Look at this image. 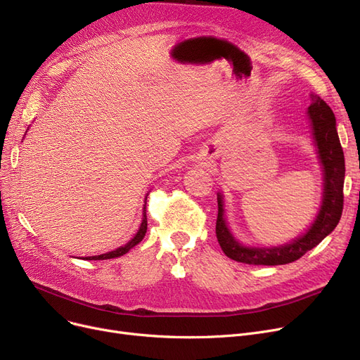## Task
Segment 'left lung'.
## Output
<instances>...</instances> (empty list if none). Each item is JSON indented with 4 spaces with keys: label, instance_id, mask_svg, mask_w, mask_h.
<instances>
[{
    "label": "left lung",
    "instance_id": "left-lung-1",
    "mask_svg": "<svg viewBox=\"0 0 360 360\" xmlns=\"http://www.w3.org/2000/svg\"><path fill=\"white\" fill-rule=\"evenodd\" d=\"M312 103L308 108V120L316 158L323 169V197L319 209L307 231L297 238L281 245H245L238 240L229 229L224 214V195L217 193L219 213L216 221V235L223 252L229 258L254 266H281L305 255L308 251L328 236L340 221L343 212V185H345V155L335 128V117L331 108L315 94H311Z\"/></svg>",
    "mask_w": 360,
    "mask_h": 360
}]
</instances>
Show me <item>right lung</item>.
<instances>
[{
    "instance_id": "obj_1",
    "label": "right lung",
    "mask_w": 360,
    "mask_h": 360,
    "mask_svg": "<svg viewBox=\"0 0 360 360\" xmlns=\"http://www.w3.org/2000/svg\"><path fill=\"white\" fill-rule=\"evenodd\" d=\"M27 132V131H26ZM147 198V197H146ZM147 232V216H146V201H144V205H143V219H141V223H140V228L137 231V233L132 236L125 245H122V247L113 250V251H109V252H105V254H101V255H93V257H86L83 259H110V258H117V257H121L124 254H127L131 248H134L137 243H140L144 238Z\"/></svg>"
}]
</instances>
